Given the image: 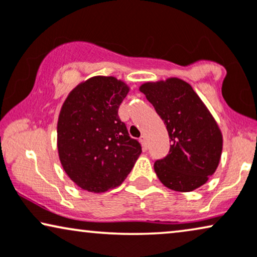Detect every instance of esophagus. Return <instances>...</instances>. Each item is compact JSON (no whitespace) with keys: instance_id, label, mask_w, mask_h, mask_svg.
<instances>
[{"instance_id":"34e87169","label":"esophagus","mask_w":257,"mask_h":257,"mask_svg":"<svg viewBox=\"0 0 257 257\" xmlns=\"http://www.w3.org/2000/svg\"><path fill=\"white\" fill-rule=\"evenodd\" d=\"M140 141H141L142 146H143V148L147 149V147H148V141H147V138H146V135H142L141 138H140Z\"/></svg>"}]
</instances>
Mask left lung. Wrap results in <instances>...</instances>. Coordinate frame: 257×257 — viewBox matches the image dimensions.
I'll list each match as a JSON object with an SVG mask.
<instances>
[{
  "instance_id": "1",
  "label": "left lung",
  "mask_w": 257,
  "mask_h": 257,
  "mask_svg": "<svg viewBox=\"0 0 257 257\" xmlns=\"http://www.w3.org/2000/svg\"><path fill=\"white\" fill-rule=\"evenodd\" d=\"M140 90L163 119L170 139L169 153L154 163L159 180L176 191L201 187L220 162L217 123L191 85L180 78L148 82Z\"/></svg>"
}]
</instances>
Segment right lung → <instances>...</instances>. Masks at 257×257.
I'll use <instances>...</instances> for the list:
<instances>
[{
    "label": "right lung",
    "mask_w": 257,
    "mask_h": 257,
    "mask_svg": "<svg viewBox=\"0 0 257 257\" xmlns=\"http://www.w3.org/2000/svg\"><path fill=\"white\" fill-rule=\"evenodd\" d=\"M124 82L95 76L70 91L57 122V149L67 175L82 189L103 193L121 186L142 153L118 108L128 94Z\"/></svg>",
    "instance_id": "right-lung-1"
}]
</instances>
